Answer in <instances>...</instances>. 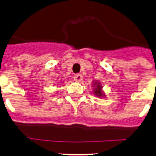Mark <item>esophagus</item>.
<instances>
[{"label": "esophagus", "mask_w": 156, "mask_h": 156, "mask_svg": "<svg viewBox=\"0 0 156 156\" xmlns=\"http://www.w3.org/2000/svg\"><path fill=\"white\" fill-rule=\"evenodd\" d=\"M82 80V76L81 75V74H76L75 76H74V81L75 82H81V81Z\"/></svg>", "instance_id": "esophagus-1"}]
</instances>
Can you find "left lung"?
<instances>
[{
	"instance_id": "left-lung-1",
	"label": "left lung",
	"mask_w": 156,
	"mask_h": 156,
	"mask_svg": "<svg viewBox=\"0 0 156 156\" xmlns=\"http://www.w3.org/2000/svg\"><path fill=\"white\" fill-rule=\"evenodd\" d=\"M93 82L94 83L92 84V87H94V94L98 98H104L106 95L102 91V86L101 85V82H98V81H94Z\"/></svg>"
}]
</instances>
